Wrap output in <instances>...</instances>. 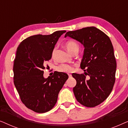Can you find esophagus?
<instances>
[{"mask_svg": "<svg viewBox=\"0 0 128 128\" xmlns=\"http://www.w3.org/2000/svg\"><path fill=\"white\" fill-rule=\"evenodd\" d=\"M68 76H69V78H70L71 77H72V74H68Z\"/></svg>", "mask_w": 128, "mask_h": 128, "instance_id": "esophagus-1", "label": "esophagus"}]
</instances>
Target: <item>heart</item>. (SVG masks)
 Listing matches in <instances>:
<instances>
[{
	"label": "heart",
	"mask_w": 128,
	"mask_h": 128,
	"mask_svg": "<svg viewBox=\"0 0 128 128\" xmlns=\"http://www.w3.org/2000/svg\"><path fill=\"white\" fill-rule=\"evenodd\" d=\"M65 46L68 51L72 54L75 52H78L79 50V45L74 41H69L66 42ZM56 47H54L51 52V57L54 58L55 57ZM58 70L61 72H70L73 70V66L69 64H62L58 67Z\"/></svg>",
	"instance_id": "b5f03b06"
}]
</instances>
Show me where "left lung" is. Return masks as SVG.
I'll return each instance as SVG.
<instances>
[{
  "label": "left lung",
  "mask_w": 128,
  "mask_h": 128,
  "mask_svg": "<svg viewBox=\"0 0 128 128\" xmlns=\"http://www.w3.org/2000/svg\"><path fill=\"white\" fill-rule=\"evenodd\" d=\"M82 43L84 51L80 67L84 73H74L73 92L77 101L87 107L98 106L107 98L115 82L116 62L109 36L100 30L88 27L68 31L66 36Z\"/></svg>",
  "instance_id": "8db88e82"
}]
</instances>
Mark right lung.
Instances as JSON below:
<instances>
[{"instance_id":"1","label":"right lung","mask_w":128,"mask_h":128,"mask_svg":"<svg viewBox=\"0 0 128 128\" xmlns=\"http://www.w3.org/2000/svg\"><path fill=\"white\" fill-rule=\"evenodd\" d=\"M66 31L50 35L38 34L24 40L17 49L13 64L14 84L21 101L26 107L37 113L46 112L57 102L58 96L68 75L55 72L44 78L45 63L59 38Z\"/></svg>"}]
</instances>
